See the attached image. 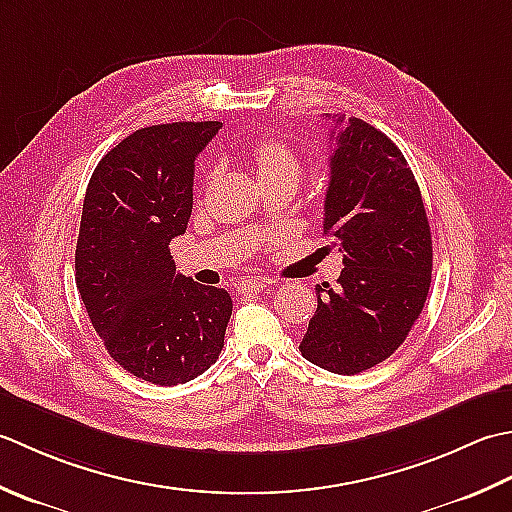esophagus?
<instances>
[{
    "instance_id": "1",
    "label": "esophagus",
    "mask_w": 512,
    "mask_h": 512,
    "mask_svg": "<svg viewBox=\"0 0 512 512\" xmlns=\"http://www.w3.org/2000/svg\"><path fill=\"white\" fill-rule=\"evenodd\" d=\"M269 287V280L267 278H260V276H254V278H247L243 280L241 285H238V291H241L243 296H249V294H258V291H263Z\"/></svg>"
}]
</instances>
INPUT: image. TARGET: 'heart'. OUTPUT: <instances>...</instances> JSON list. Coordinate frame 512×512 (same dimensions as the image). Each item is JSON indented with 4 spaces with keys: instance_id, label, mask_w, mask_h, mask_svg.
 <instances>
[{
    "instance_id": "b5f03b06",
    "label": "heart",
    "mask_w": 512,
    "mask_h": 512,
    "mask_svg": "<svg viewBox=\"0 0 512 512\" xmlns=\"http://www.w3.org/2000/svg\"><path fill=\"white\" fill-rule=\"evenodd\" d=\"M247 159L258 176V181L265 187L289 183H300L302 176V163L300 156L294 148L276 137V134H258V137L249 143Z\"/></svg>"
}]
</instances>
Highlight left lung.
Listing matches in <instances>:
<instances>
[{"label": "left lung", "instance_id": "obj_1", "mask_svg": "<svg viewBox=\"0 0 512 512\" xmlns=\"http://www.w3.org/2000/svg\"><path fill=\"white\" fill-rule=\"evenodd\" d=\"M342 125L329 154L322 229L342 252L338 287H316L318 309L300 353L340 375L387 360L409 336L431 287V227L415 176L387 134L362 119Z\"/></svg>", "mask_w": 512, "mask_h": 512}]
</instances>
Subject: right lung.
I'll list each match as a JSON object with an SVG mask.
<instances>
[{"mask_svg": "<svg viewBox=\"0 0 512 512\" xmlns=\"http://www.w3.org/2000/svg\"><path fill=\"white\" fill-rule=\"evenodd\" d=\"M221 121L141 128L90 176L75 252V278L92 327L114 362L172 387L221 356L232 316L225 289L176 274L172 238L192 214L194 159Z\"/></svg>", "mask_w": 512, "mask_h": 512, "instance_id": "right-lung-1", "label": "right lung"}]
</instances>
